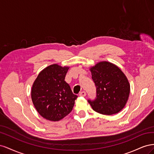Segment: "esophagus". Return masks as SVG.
I'll return each mask as SVG.
<instances>
[{"label":"esophagus","mask_w":154,"mask_h":154,"mask_svg":"<svg viewBox=\"0 0 154 154\" xmlns=\"http://www.w3.org/2000/svg\"><path fill=\"white\" fill-rule=\"evenodd\" d=\"M86 92H85V91H82V92H80V93H79V95H80V96H86Z\"/></svg>","instance_id":"esophagus-1"}]
</instances>
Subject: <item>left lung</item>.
I'll return each mask as SVG.
<instances>
[{
	"mask_svg": "<svg viewBox=\"0 0 154 154\" xmlns=\"http://www.w3.org/2000/svg\"><path fill=\"white\" fill-rule=\"evenodd\" d=\"M96 96L88 102L93 110L104 115H112L122 110L127 103L130 85L124 73L115 65L107 62L97 63L91 69Z\"/></svg>",
	"mask_w": 154,
	"mask_h": 154,
	"instance_id": "1",
	"label": "left lung"
}]
</instances>
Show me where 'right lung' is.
<instances>
[{
    "label": "right lung",
    "mask_w": 154,
    "mask_h": 154,
    "mask_svg": "<svg viewBox=\"0 0 154 154\" xmlns=\"http://www.w3.org/2000/svg\"><path fill=\"white\" fill-rule=\"evenodd\" d=\"M68 69L57 64L51 65L40 72L32 85V103L46 119L59 121L72 110L78 96L73 94L65 81Z\"/></svg>",
    "instance_id": "obj_1"
}]
</instances>
